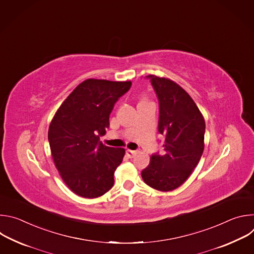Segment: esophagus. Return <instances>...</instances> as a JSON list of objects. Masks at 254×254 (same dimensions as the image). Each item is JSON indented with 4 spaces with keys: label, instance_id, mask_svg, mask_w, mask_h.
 Masks as SVG:
<instances>
[{
    "label": "esophagus",
    "instance_id": "esophagus-1",
    "mask_svg": "<svg viewBox=\"0 0 254 254\" xmlns=\"http://www.w3.org/2000/svg\"><path fill=\"white\" fill-rule=\"evenodd\" d=\"M126 154H127V156L128 157V158H133L135 155H136V151H131V150H127V152H126Z\"/></svg>",
    "mask_w": 254,
    "mask_h": 254
}]
</instances>
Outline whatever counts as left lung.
Returning a JSON list of instances; mask_svg holds the SVG:
<instances>
[{
    "label": "left lung",
    "mask_w": 254,
    "mask_h": 254,
    "mask_svg": "<svg viewBox=\"0 0 254 254\" xmlns=\"http://www.w3.org/2000/svg\"><path fill=\"white\" fill-rule=\"evenodd\" d=\"M146 77L159 99V132L165 136V153L151 157L141 178L150 187L169 192L182 185L198 165L204 151L205 121L192 97L179 84L156 75Z\"/></svg>",
    "instance_id": "left-lung-1"
}]
</instances>
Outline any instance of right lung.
Returning <instances> with one entry per match:
<instances>
[{
	"label": "right lung",
	"mask_w": 254,
	"mask_h": 254,
	"mask_svg": "<svg viewBox=\"0 0 254 254\" xmlns=\"http://www.w3.org/2000/svg\"><path fill=\"white\" fill-rule=\"evenodd\" d=\"M130 81L86 79L62 102L51 121L48 140L52 159L67 187L83 198H97L114 186V174L125 149L99 140L110 127L115 103Z\"/></svg>",
	"instance_id": "1"
}]
</instances>
